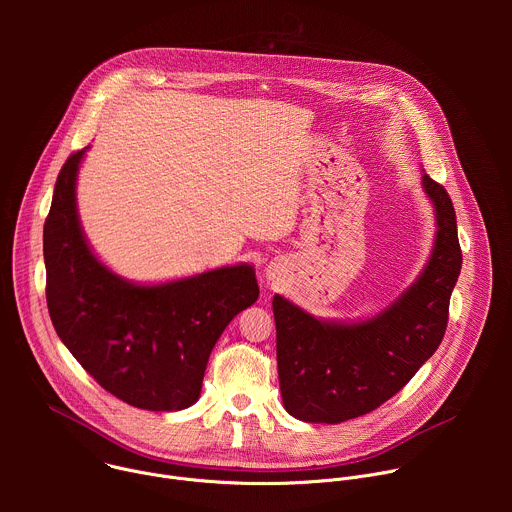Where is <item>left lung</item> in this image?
Listing matches in <instances>:
<instances>
[{
	"label": "left lung",
	"instance_id": "8db88e82",
	"mask_svg": "<svg viewBox=\"0 0 512 512\" xmlns=\"http://www.w3.org/2000/svg\"><path fill=\"white\" fill-rule=\"evenodd\" d=\"M435 206V245L417 281L379 316L338 324L273 298L283 407L310 423L367 415L397 395L440 346L462 269L456 210L442 184L423 174Z\"/></svg>",
	"mask_w": 512,
	"mask_h": 512
}]
</instances>
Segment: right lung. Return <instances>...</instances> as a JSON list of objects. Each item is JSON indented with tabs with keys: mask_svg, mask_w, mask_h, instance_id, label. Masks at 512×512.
<instances>
[{
	"mask_svg": "<svg viewBox=\"0 0 512 512\" xmlns=\"http://www.w3.org/2000/svg\"><path fill=\"white\" fill-rule=\"evenodd\" d=\"M85 150L64 162L44 223L50 320L81 367L117 399L150 411L186 409L200 397L218 336L259 298L255 269L241 263L160 285L109 271L77 216Z\"/></svg>",
	"mask_w": 512,
	"mask_h": 512,
	"instance_id": "add662e5",
	"label": "right lung"
}]
</instances>
